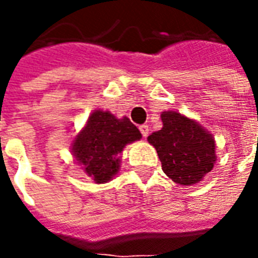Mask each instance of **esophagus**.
Instances as JSON below:
<instances>
[{"mask_svg": "<svg viewBox=\"0 0 258 258\" xmlns=\"http://www.w3.org/2000/svg\"><path fill=\"white\" fill-rule=\"evenodd\" d=\"M140 131H141V134H142V137L146 138L148 134H149V127H148L146 124H142V125H140Z\"/></svg>", "mask_w": 258, "mask_h": 258, "instance_id": "esophagus-1", "label": "esophagus"}]
</instances>
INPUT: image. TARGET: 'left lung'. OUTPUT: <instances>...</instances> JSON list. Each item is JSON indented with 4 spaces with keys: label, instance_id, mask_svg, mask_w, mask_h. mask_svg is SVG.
<instances>
[{
    "label": "left lung",
    "instance_id": "left-lung-1",
    "mask_svg": "<svg viewBox=\"0 0 258 258\" xmlns=\"http://www.w3.org/2000/svg\"><path fill=\"white\" fill-rule=\"evenodd\" d=\"M163 128L148 137L156 148L163 171L174 182L192 185L216 163L214 138L199 124L177 112H163Z\"/></svg>",
    "mask_w": 258,
    "mask_h": 258
}]
</instances>
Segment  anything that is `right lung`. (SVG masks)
Segmentation results:
<instances>
[{"label":"right lung","instance_id":"obj_1","mask_svg":"<svg viewBox=\"0 0 258 258\" xmlns=\"http://www.w3.org/2000/svg\"><path fill=\"white\" fill-rule=\"evenodd\" d=\"M141 137L130 118H116L109 112L96 110L74 141L73 155L85 173L98 184H103L117 174L118 155L124 146Z\"/></svg>","mask_w":258,"mask_h":258}]
</instances>
